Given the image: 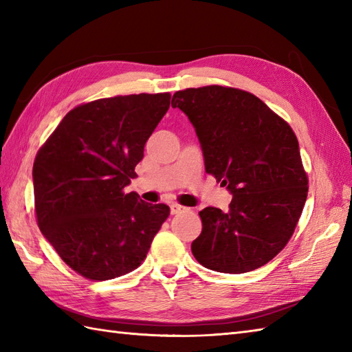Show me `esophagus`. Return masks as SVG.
Returning a JSON list of instances; mask_svg holds the SVG:
<instances>
[{
  "instance_id": "obj_1",
  "label": "esophagus",
  "mask_w": 352,
  "mask_h": 352,
  "mask_svg": "<svg viewBox=\"0 0 352 352\" xmlns=\"http://www.w3.org/2000/svg\"><path fill=\"white\" fill-rule=\"evenodd\" d=\"M186 210H188V207L180 206V204H177V203L170 204V213H172V214H178V213L186 212Z\"/></svg>"
}]
</instances>
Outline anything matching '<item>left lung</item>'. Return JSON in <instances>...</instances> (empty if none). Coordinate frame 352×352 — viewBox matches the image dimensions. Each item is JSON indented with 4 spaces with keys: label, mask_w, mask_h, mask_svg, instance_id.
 Listing matches in <instances>:
<instances>
[{
    "label": "left lung",
    "mask_w": 352,
    "mask_h": 352,
    "mask_svg": "<svg viewBox=\"0 0 352 352\" xmlns=\"http://www.w3.org/2000/svg\"><path fill=\"white\" fill-rule=\"evenodd\" d=\"M195 126L206 172L233 195L227 212H199L203 231L192 242L198 263L243 274L272 260L295 231L309 178L290 125L256 95L204 86L172 96Z\"/></svg>",
    "instance_id": "left-lung-1"
}]
</instances>
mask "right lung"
<instances>
[{"instance_id":"add662e5","label":"right lung","mask_w":352,"mask_h":352,"mask_svg":"<svg viewBox=\"0 0 352 352\" xmlns=\"http://www.w3.org/2000/svg\"><path fill=\"white\" fill-rule=\"evenodd\" d=\"M169 102L166 92L81 104L37 151V226L65 263L87 280H111L140 266L169 216L166 204L124 190Z\"/></svg>"}]
</instances>
